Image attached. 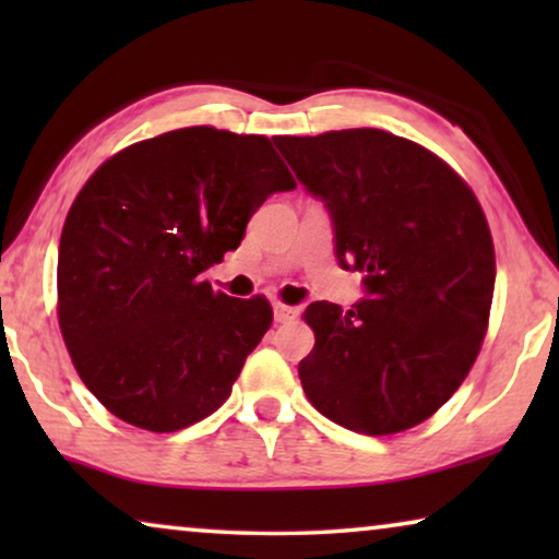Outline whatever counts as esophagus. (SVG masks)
Here are the masks:
<instances>
[{
    "mask_svg": "<svg viewBox=\"0 0 559 559\" xmlns=\"http://www.w3.org/2000/svg\"><path fill=\"white\" fill-rule=\"evenodd\" d=\"M297 316H300V310H297V308H289V305L274 302V320H277V323H289V320H295Z\"/></svg>",
    "mask_w": 559,
    "mask_h": 559,
    "instance_id": "34e87169",
    "label": "esophagus"
}]
</instances>
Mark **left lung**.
Masks as SVG:
<instances>
[{
	"label": "left lung",
	"instance_id": "8db88e82",
	"mask_svg": "<svg viewBox=\"0 0 559 559\" xmlns=\"http://www.w3.org/2000/svg\"><path fill=\"white\" fill-rule=\"evenodd\" d=\"M325 203L335 257L366 297L312 302L316 348L297 371L320 415L364 435L432 417L468 377L488 328L496 257L473 190L438 155L381 129L274 136Z\"/></svg>",
	"mask_w": 559,
	"mask_h": 559
}]
</instances>
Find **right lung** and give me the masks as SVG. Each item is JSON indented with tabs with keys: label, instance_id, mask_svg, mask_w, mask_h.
Wrapping results in <instances>:
<instances>
[{
	"label": "right lung",
	"instance_id": "obj_1",
	"mask_svg": "<svg viewBox=\"0 0 559 559\" xmlns=\"http://www.w3.org/2000/svg\"><path fill=\"white\" fill-rule=\"evenodd\" d=\"M293 188L266 136L213 127L136 142L91 175L60 234L58 323L111 415L175 432L228 400L272 305L213 293L203 272Z\"/></svg>",
	"mask_w": 559,
	"mask_h": 559
}]
</instances>
